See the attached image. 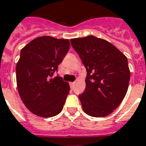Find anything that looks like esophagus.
<instances>
[{"label":"esophagus","mask_w":146,"mask_h":146,"mask_svg":"<svg viewBox=\"0 0 146 146\" xmlns=\"http://www.w3.org/2000/svg\"><path fill=\"white\" fill-rule=\"evenodd\" d=\"M74 85H75V82H70V87H71V88H73V86H74Z\"/></svg>","instance_id":"esophagus-1"}]
</instances>
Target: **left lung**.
Returning <instances> with one entry per match:
<instances>
[{"instance_id": "left-lung-1", "label": "left lung", "mask_w": 146, "mask_h": 146, "mask_svg": "<svg viewBox=\"0 0 146 146\" xmlns=\"http://www.w3.org/2000/svg\"><path fill=\"white\" fill-rule=\"evenodd\" d=\"M86 69V89L79 96L88 115L103 117L122 102L129 86L127 57L113 44L94 35L70 39Z\"/></svg>"}]
</instances>
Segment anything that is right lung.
I'll use <instances>...</instances> for the list:
<instances>
[{
  "mask_svg": "<svg viewBox=\"0 0 146 146\" xmlns=\"http://www.w3.org/2000/svg\"><path fill=\"white\" fill-rule=\"evenodd\" d=\"M69 48L68 39L51 36L36 38L22 48L16 67L17 89L35 115L47 118L61 112L70 89L61 77L52 76Z\"/></svg>",
  "mask_w": 146,
  "mask_h": 146,
  "instance_id": "add662e5",
  "label": "right lung"
}]
</instances>
